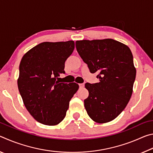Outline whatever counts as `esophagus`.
<instances>
[{"label": "esophagus", "instance_id": "34e87169", "mask_svg": "<svg viewBox=\"0 0 153 153\" xmlns=\"http://www.w3.org/2000/svg\"><path fill=\"white\" fill-rule=\"evenodd\" d=\"M79 88H84V84H79Z\"/></svg>", "mask_w": 153, "mask_h": 153}]
</instances>
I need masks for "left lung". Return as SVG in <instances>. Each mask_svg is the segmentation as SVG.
<instances>
[{
    "label": "left lung",
    "instance_id": "obj_1",
    "mask_svg": "<svg viewBox=\"0 0 153 153\" xmlns=\"http://www.w3.org/2000/svg\"><path fill=\"white\" fill-rule=\"evenodd\" d=\"M77 53L99 82L86 83L89 95L84 100L88 115L103 123L115 119L124 110L133 91L136 70L128 46L113 39L78 40Z\"/></svg>",
    "mask_w": 153,
    "mask_h": 153
}]
</instances>
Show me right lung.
<instances>
[{
  "instance_id": "add662e5",
  "label": "right lung",
  "mask_w": 153,
  "mask_h": 153,
  "mask_svg": "<svg viewBox=\"0 0 153 153\" xmlns=\"http://www.w3.org/2000/svg\"><path fill=\"white\" fill-rule=\"evenodd\" d=\"M75 48L73 40L45 42L27 52L19 65L18 88L24 105L35 120L55 126L63 121L79 86L57 80Z\"/></svg>"
}]
</instances>
